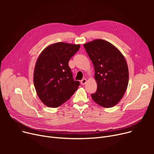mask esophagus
Here are the masks:
<instances>
[{"mask_svg": "<svg viewBox=\"0 0 154 154\" xmlns=\"http://www.w3.org/2000/svg\"><path fill=\"white\" fill-rule=\"evenodd\" d=\"M87 82V79H83L81 81H80V84H81L82 85H85Z\"/></svg>", "mask_w": 154, "mask_h": 154, "instance_id": "obj_1", "label": "esophagus"}]
</instances>
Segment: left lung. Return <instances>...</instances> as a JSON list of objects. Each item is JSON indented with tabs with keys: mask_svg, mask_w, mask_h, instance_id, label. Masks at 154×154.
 Instances as JSON below:
<instances>
[{
	"mask_svg": "<svg viewBox=\"0 0 154 154\" xmlns=\"http://www.w3.org/2000/svg\"><path fill=\"white\" fill-rule=\"evenodd\" d=\"M84 47L93 63L97 84L92 99L104 108L115 106L123 97L128 84V69L124 55L102 39L92 40Z\"/></svg>",
	"mask_w": 154,
	"mask_h": 154,
	"instance_id": "left-lung-1",
	"label": "left lung"
}]
</instances>
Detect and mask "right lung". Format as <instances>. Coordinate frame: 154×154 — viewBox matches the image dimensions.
<instances>
[{"label": "right lung", "mask_w": 154, "mask_h": 154, "mask_svg": "<svg viewBox=\"0 0 154 154\" xmlns=\"http://www.w3.org/2000/svg\"><path fill=\"white\" fill-rule=\"evenodd\" d=\"M80 44L57 42L40 53L34 72V84L39 99L46 106L58 107L68 100L80 85L74 80L69 61Z\"/></svg>", "instance_id": "add662e5"}]
</instances>
